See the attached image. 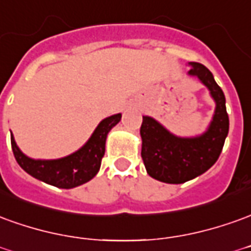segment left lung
Segmentation results:
<instances>
[{
    "label": "left lung",
    "instance_id": "obj_1",
    "mask_svg": "<svg viewBox=\"0 0 251 251\" xmlns=\"http://www.w3.org/2000/svg\"><path fill=\"white\" fill-rule=\"evenodd\" d=\"M190 76H196L216 103L211 125L197 137H178L151 117H143L140 129L143 147L141 157L147 173L164 183H183L216 163L228 134V114L226 98L208 68L199 62H190Z\"/></svg>",
    "mask_w": 251,
    "mask_h": 251
}]
</instances>
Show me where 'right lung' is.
Listing matches in <instances>:
<instances>
[{"label":"right lung","instance_id":"right-lung-1","mask_svg":"<svg viewBox=\"0 0 251 251\" xmlns=\"http://www.w3.org/2000/svg\"><path fill=\"white\" fill-rule=\"evenodd\" d=\"M121 114L104 118L87 143L75 153L54 160H35L23 153L10 133L12 151L19 166L36 179L61 189H72L91 180L99 171L108 131L121 121Z\"/></svg>","mask_w":251,"mask_h":251}]
</instances>
